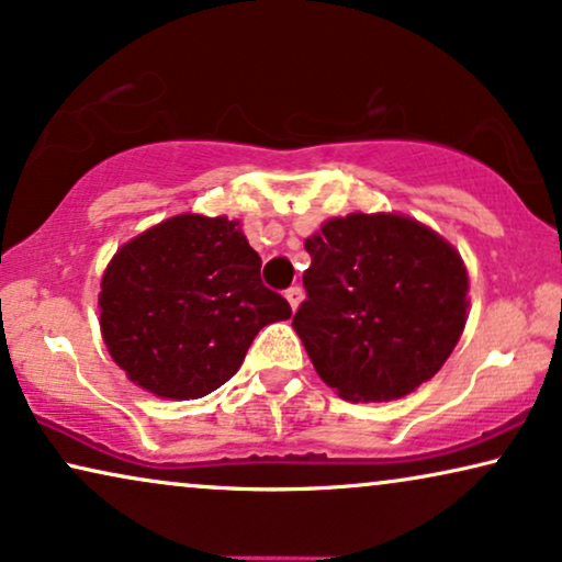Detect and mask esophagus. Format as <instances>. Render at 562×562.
Listing matches in <instances>:
<instances>
[{"label":"esophagus","instance_id":"34e87169","mask_svg":"<svg viewBox=\"0 0 562 562\" xmlns=\"http://www.w3.org/2000/svg\"><path fill=\"white\" fill-rule=\"evenodd\" d=\"M286 299H289L291 310H296V306L302 304V299H304V289H302V286H291V289H286Z\"/></svg>","mask_w":562,"mask_h":562}]
</instances>
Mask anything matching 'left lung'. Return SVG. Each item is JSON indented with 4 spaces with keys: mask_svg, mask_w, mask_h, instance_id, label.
I'll return each mask as SVG.
<instances>
[{
    "mask_svg": "<svg viewBox=\"0 0 562 562\" xmlns=\"http://www.w3.org/2000/svg\"><path fill=\"white\" fill-rule=\"evenodd\" d=\"M294 314L319 379L348 402H391L450 358L468 319L460 252L402 214H348L306 237Z\"/></svg>",
    "mask_w": 562,
    "mask_h": 562,
    "instance_id": "obj_1",
    "label": "left lung"
}]
</instances>
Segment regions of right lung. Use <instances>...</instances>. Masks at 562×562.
<instances>
[{
	"label": "right lung",
	"instance_id": "1",
	"mask_svg": "<svg viewBox=\"0 0 562 562\" xmlns=\"http://www.w3.org/2000/svg\"><path fill=\"white\" fill-rule=\"evenodd\" d=\"M99 325L127 379L199 398L233 379L266 325L291 317L260 281L240 222L179 214L122 245L102 276Z\"/></svg>",
	"mask_w": 562,
	"mask_h": 562
}]
</instances>
